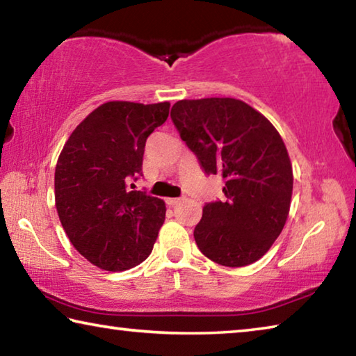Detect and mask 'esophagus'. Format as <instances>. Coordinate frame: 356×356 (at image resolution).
Masks as SVG:
<instances>
[{
	"mask_svg": "<svg viewBox=\"0 0 356 356\" xmlns=\"http://www.w3.org/2000/svg\"><path fill=\"white\" fill-rule=\"evenodd\" d=\"M180 201H182V200H180V197H168V200H166V204H168V206L174 207V206H177V204H179Z\"/></svg>",
	"mask_w": 356,
	"mask_h": 356,
	"instance_id": "esophagus-1",
	"label": "esophagus"
}]
</instances>
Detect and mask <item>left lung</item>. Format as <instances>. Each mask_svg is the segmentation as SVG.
I'll return each instance as SVG.
<instances>
[{
  "instance_id": "left-lung-1",
  "label": "left lung",
  "mask_w": 356,
  "mask_h": 356,
  "mask_svg": "<svg viewBox=\"0 0 356 356\" xmlns=\"http://www.w3.org/2000/svg\"><path fill=\"white\" fill-rule=\"evenodd\" d=\"M171 119L206 174L225 179V201L209 202L195 227L197 248L225 267L261 259L282 231L293 174L286 144L270 120L242 100H179Z\"/></svg>"
}]
</instances>
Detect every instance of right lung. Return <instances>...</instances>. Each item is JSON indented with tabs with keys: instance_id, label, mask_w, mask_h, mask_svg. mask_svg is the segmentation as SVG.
Returning <instances> with one entry per match:
<instances>
[{
	"instance_id": "right-lung-1",
	"label": "right lung",
	"mask_w": 356,
	"mask_h": 356,
	"mask_svg": "<svg viewBox=\"0 0 356 356\" xmlns=\"http://www.w3.org/2000/svg\"><path fill=\"white\" fill-rule=\"evenodd\" d=\"M170 106L106 102L76 125L59 154V220L75 250L106 272L141 264L165 221V201L129 182L141 176L147 136L165 124Z\"/></svg>"
}]
</instances>
